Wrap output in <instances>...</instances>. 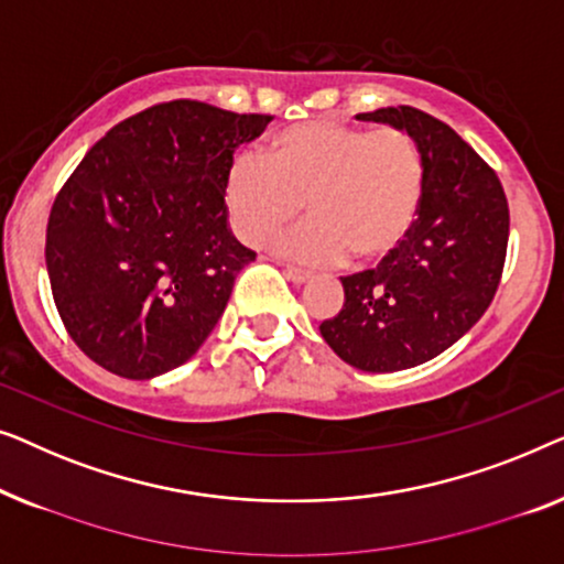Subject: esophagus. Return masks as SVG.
Masks as SVG:
<instances>
[{"label": "esophagus", "mask_w": 564, "mask_h": 564, "mask_svg": "<svg viewBox=\"0 0 564 564\" xmlns=\"http://www.w3.org/2000/svg\"><path fill=\"white\" fill-rule=\"evenodd\" d=\"M283 275L285 279H289L291 283H296V285H304L308 279H312V273H306V271H301V268H285L283 271Z\"/></svg>", "instance_id": "1"}]
</instances>
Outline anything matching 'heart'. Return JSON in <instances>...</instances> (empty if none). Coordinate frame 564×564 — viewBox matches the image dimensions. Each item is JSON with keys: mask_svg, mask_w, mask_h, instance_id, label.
Returning <instances> with one entry per match:
<instances>
[{"mask_svg": "<svg viewBox=\"0 0 564 564\" xmlns=\"http://www.w3.org/2000/svg\"><path fill=\"white\" fill-rule=\"evenodd\" d=\"M424 165L403 130H365L337 120L285 127L271 158L235 155L225 202L237 237L265 245L291 227L308 204L314 221L275 242L308 265H335L350 256L378 263L399 250L422 204Z\"/></svg>", "mask_w": 564, "mask_h": 564, "instance_id": "obj_1", "label": "heart"}]
</instances>
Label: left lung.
Instances as JSON below:
<instances>
[{"label": "left lung", "instance_id": "left-lung-1", "mask_svg": "<svg viewBox=\"0 0 564 564\" xmlns=\"http://www.w3.org/2000/svg\"><path fill=\"white\" fill-rule=\"evenodd\" d=\"M358 120L416 142L422 204L393 256L343 279L345 304L319 332L352 368L395 372L437 358L486 314L503 273L509 204L494 169L437 117L383 107Z\"/></svg>", "mask_w": 564, "mask_h": 564}]
</instances>
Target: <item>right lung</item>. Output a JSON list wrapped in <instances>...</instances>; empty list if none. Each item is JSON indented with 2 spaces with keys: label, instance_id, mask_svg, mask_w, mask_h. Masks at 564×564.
<instances>
[{
  "label": "right lung",
  "instance_id": "1",
  "mask_svg": "<svg viewBox=\"0 0 564 564\" xmlns=\"http://www.w3.org/2000/svg\"><path fill=\"white\" fill-rule=\"evenodd\" d=\"M271 115L176 99L115 124L55 196L53 301L84 355L130 380L192 360L256 252L235 240L225 178Z\"/></svg>",
  "mask_w": 564,
  "mask_h": 564
}]
</instances>
